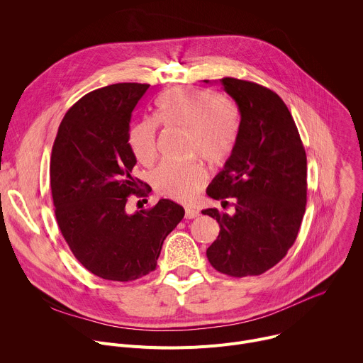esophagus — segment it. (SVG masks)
Wrapping results in <instances>:
<instances>
[{"label":"esophagus","instance_id":"1","mask_svg":"<svg viewBox=\"0 0 363 363\" xmlns=\"http://www.w3.org/2000/svg\"><path fill=\"white\" fill-rule=\"evenodd\" d=\"M198 216H199V211H198V210H194V208H191V206H186V208H185V218H186V220L195 218V217H198Z\"/></svg>","mask_w":363,"mask_h":363}]
</instances>
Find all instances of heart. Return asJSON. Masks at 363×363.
Here are the masks:
<instances>
[{"label": "heart", "mask_w": 363, "mask_h": 363, "mask_svg": "<svg viewBox=\"0 0 363 363\" xmlns=\"http://www.w3.org/2000/svg\"><path fill=\"white\" fill-rule=\"evenodd\" d=\"M157 120L167 126L188 129V155L220 167L231 157L237 129L233 116L203 93L186 89L165 91L157 100ZM135 158L150 165L158 157V123L152 118L138 122L129 133ZM205 169L198 160L164 161L152 175L161 195L188 202L195 198L205 181Z\"/></svg>", "instance_id": "heart-1"}]
</instances>
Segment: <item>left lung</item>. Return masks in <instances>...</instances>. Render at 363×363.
Masks as SVG:
<instances>
[{
  "label": "left lung",
  "mask_w": 363,
  "mask_h": 363,
  "mask_svg": "<svg viewBox=\"0 0 363 363\" xmlns=\"http://www.w3.org/2000/svg\"><path fill=\"white\" fill-rule=\"evenodd\" d=\"M220 84L237 106L240 126L231 157L206 194L225 205L233 198L234 211H202L220 224L206 257L223 274L258 276L281 260L298 234L307 201L306 152L277 93L234 77Z\"/></svg>",
  "instance_id": "left-lung-1"
}]
</instances>
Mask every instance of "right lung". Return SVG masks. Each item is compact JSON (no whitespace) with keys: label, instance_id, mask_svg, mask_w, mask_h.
Segmentation results:
<instances>
[{"label":"right lung","instance_id":"1","mask_svg":"<svg viewBox=\"0 0 363 363\" xmlns=\"http://www.w3.org/2000/svg\"><path fill=\"white\" fill-rule=\"evenodd\" d=\"M149 84L118 83L83 96L65 115L51 150L50 185L56 220L74 257L97 277L132 281L157 269L164 240L184 208L160 199L126 211L140 196L132 177V112Z\"/></svg>","mask_w":363,"mask_h":363}]
</instances>
